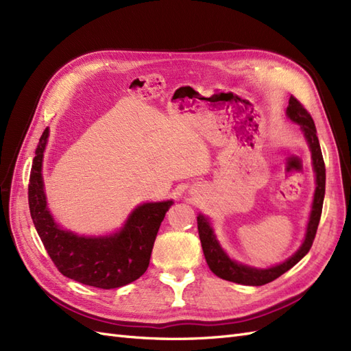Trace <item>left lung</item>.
I'll list each match as a JSON object with an SVG mask.
<instances>
[{"mask_svg": "<svg viewBox=\"0 0 351 351\" xmlns=\"http://www.w3.org/2000/svg\"><path fill=\"white\" fill-rule=\"evenodd\" d=\"M287 117L294 123L300 125V130L306 137V142L309 145V149L312 154V165L316 177V187L312 202V210L307 221L306 234L303 239L302 246L299 247L291 258L284 261L282 263L275 265L271 268H254L244 265L240 262L232 261L226 250L221 247L219 241L212 228L209 219L204 215H197V230H199V239L202 243V249L209 269L214 272L217 277L227 280L231 282H237L243 285H263L268 284L274 280H277L284 272L291 269L294 265L306 256V253L311 250L312 243L316 236L317 226H319V219L322 214V205H324V196H325V164L322 158V151L319 146V141L316 136V127L311 114L306 111L303 105L297 101L294 97H290L289 107H287Z\"/></svg>", "mask_w": 351, "mask_h": 351, "instance_id": "obj_1", "label": "left lung"}]
</instances>
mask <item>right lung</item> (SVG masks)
Wrapping results in <instances>:
<instances>
[{
  "label": "right lung",
  "mask_w": 351,
  "mask_h": 351,
  "mask_svg": "<svg viewBox=\"0 0 351 351\" xmlns=\"http://www.w3.org/2000/svg\"><path fill=\"white\" fill-rule=\"evenodd\" d=\"M49 129L42 133L29 178V208L38 236L58 271L67 278L111 290L141 278L149 267L159 226L173 200L136 206L121 230L110 236H79L62 230L51 215L42 178Z\"/></svg>",
  "instance_id": "right-lung-1"
}]
</instances>
